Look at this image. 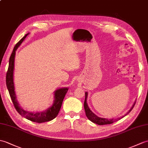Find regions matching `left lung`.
Wrapping results in <instances>:
<instances>
[{"label": "left lung", "mask_w": 148, "mask_h": 148, "mask_svg": "<svg viewBox=\"0 0 148 148\" xmlns=\"http://www.w3.org/2000/svg\"><path fill=\"white\" fill-rule=\"evenodd\" d=\"M87 97H88V92H85V100H84V110L86 112V115L88 119L90 120V121H91L93 123H97V124H98V125H106V124H111V123H113L116 121H118V120L121 119V118H119L117 119L114 120V119H103V118L98 117V116H97L95 114V113H92L91 110L89 108L87 102H86ZM135 104H136V102H135V103L134 104V105L132 106L131 109L129 110V112L132 110V108H134V106ZM129 112H128L127 113H129ZM126 115H127V114H126ZM126 115H125V116ZM122 117H123V116H122Z\"/></svg>", "instance_id": "obj_1"}]
</instances>
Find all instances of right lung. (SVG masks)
Wrapping results in <instances>:
<instances>
[{
	"label": "right lung",
	"mask_w": 148,
	"mask_h": 148,
	"mask_svg": "<svg viewBox=\"0 0 148 148\" xmlns=\"http://www.w3.org/2000/svg\"><path fill=\"white\" fill-rule=\"evenodd\" d=\"M28 34H26L23 38L21 39L19 42L16 44L10 56L9 62V67L8 71L6 73V86L9 92V95L12 99V103L14 106L16 111L19 114L27 119L29 121L32 122H35L37 123H42L45 122H49L55 119L57 116L58 112H59L62 104L64 100L66 92L68 91V88H60L57 90L55 92V101L53 105L49 108L47 110L43 112H37V113H31L20 107L18 101L16 100V97L14 92V86L13 82V71L14 66V57L16 51L18 47L25 39V38L27 36Z\"/></svg>",
	"instance_id": "right-lung-1"
}]
</instances>
